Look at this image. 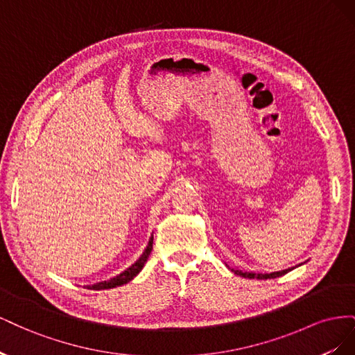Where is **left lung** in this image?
<instances>
[{
  "mask_svg": "<svg viewBox=\"0 0 355 355\" xmlns=\"http://www.w3.org/2000/svg\"><path fill=\"white\" fill-rule=\"evenodd\" d=\"M302 263H299V265H296V266H292V268H287V270H282V271H274V272H265V274H261V272H244V271H241V270H234L232 268V272L234 274H237V275H240V277H244V278H257V280H268V278H277V277H282V275H284V274H287V272H290L292 270H295V268H297V266H300Z\"/></svg>",
  "mask_w": 355,
  "mask_h": 355,
  "instance_id": "left-lung-1",
  "label": "left lung"
}]
</instances>
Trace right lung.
<instances>
[{
    "mask_svg": "<svg viewBox=\"0 0 355 355\" xmlns=\"http://www.w3.org/2000/svg\"><path fill=\"white\" fill-rule=\"evenodd\" d=\"M153 243H154V235L149 237L148 245L145 247V250L141 254V257H139V259L135 263H132V266H128L127 270H124L123 272L110 278V280L99 282V283H94V284H90V286H85V287L90 288V290H105V288H114V287L123 286V284H127L128 282H132L133 278L139 272H141L142 268L145 266V262L148 261V257H149V254H151V250H153Z\"/></svg>",
    "mask_w": 355,
    "mask_h": 355,
    "instance_id": "right-lung-1",
    "label": "right lung"
}]
</instances>
